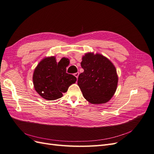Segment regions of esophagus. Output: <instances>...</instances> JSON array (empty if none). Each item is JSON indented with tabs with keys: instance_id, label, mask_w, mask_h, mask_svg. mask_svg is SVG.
Masks as SVG:
<instances>
[{
	"instance_id": "obj_1",
	"label": "esophagus",
	"mask_w": 154,
	"mask_h": 154,
	"mask_svg": "<svg viewBox=\"0 0 154 154\" xmlns=\"http://www.w3.org/2000/svg\"><path fill=\"white\" fill-rule=\"evenodd\" d=\"M79 74H80V73H79V72H76V73H74V76H75L77 79H78V76H79Z\"/></svg>"
}]
</instances>
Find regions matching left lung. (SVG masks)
I'll use <instances>...</instances> for the list:
<instances>
[{
    "instance_id": "1",
    "label": "left lung",
    "mask_w": 154,
    "mask_h": 154,
    "mask_svg": "<svg viewBox=\"0 0 154 154\" xmlns=\"http://www.w3.org/2000/svg\"><path fill=\"white\" fill-rule=\"evenodd\" d=\"M81 66L84 70L78 76V85L85 99L92 104L108 102L117 89L118 76L114 65L100 53H85Z\"/></svg>"
}]
</instances>
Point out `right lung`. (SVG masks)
I'll list each match as a JSON object with an SVG mask.
<instances>
[{"instance_id":"1","label":"right lung","mask_w":154,"mask_h":154,"mask_svg":"<svg viewBox=\"0 0 154 154\" xmlns=\"http://www.w3.org/2000/svg\"><path fill=\"white\" fill-rule=\"evenodd\" d=\"M68 58H62L58 63L54 56L45 57L37 65L32 74L35 91L47 100H54L63 96L76 78L66 72Z\"/></svg>"}]
</instances>
